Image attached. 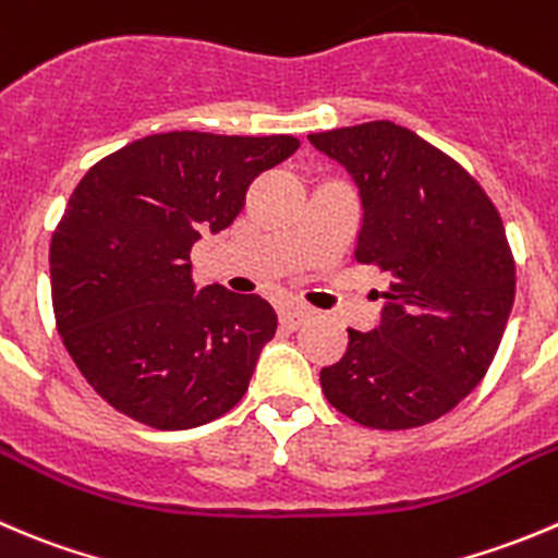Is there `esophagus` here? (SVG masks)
<instances>
[{"mask_svg": "<svg viewBox=\"0 0 558 558\" xmlns=\"http://www.w3.org/2000/svg\"><path fill=\"white\" fill-rule=\"evenodd\" d=\"M307 318H311V311H307V307H302V305H289V307H283V311H280V324H283V327H289V329L302 327Z\"/></svg>", "mask_w": 558, "mask_h": 558, "instance_id": "34e87169", "label": "esophagus"}]
</instances>
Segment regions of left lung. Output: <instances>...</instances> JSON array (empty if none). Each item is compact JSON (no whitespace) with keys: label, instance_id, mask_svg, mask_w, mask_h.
<instances>
[{"label":"left lung","instance_id":"obj_1","mask_svg":"<svg viewBox=\"0 0 558 558\" xmlns=\"http://www.w3.org/2000/svg\"><path fill=\"white\" fill-rule=\"evenodd\" d=\"M307 142L360 187L354 258L389 275L381 322L349 329L324 395L365 428L434 423L483 381L510 318L515 262L499 213L450 155L387 119Z\"/></svg>","mask_w":558,"mask_h":558}]
</instances>
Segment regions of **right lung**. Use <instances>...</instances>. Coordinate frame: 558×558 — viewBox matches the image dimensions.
I'll use <instances>...</instances> for the list:
<instances>
[{"label": "right lung", "instance_id": "obj_1", "mask_svg": "<svg viewBox=\"0 0 558 558\" xmlns=\"http://www.w3.org/2000/svg\"><path fill=\"white\" fill-rule=\"evenodd\" d=\"M294 135L174 130L92 166L51 236L57 329L81 376L135 423L185 430L247 392L278 316L258 294L196 291L191 247L229 229Z\"/></svg>", "mask_w": 558, "mask_h": 558}]
</instances>
